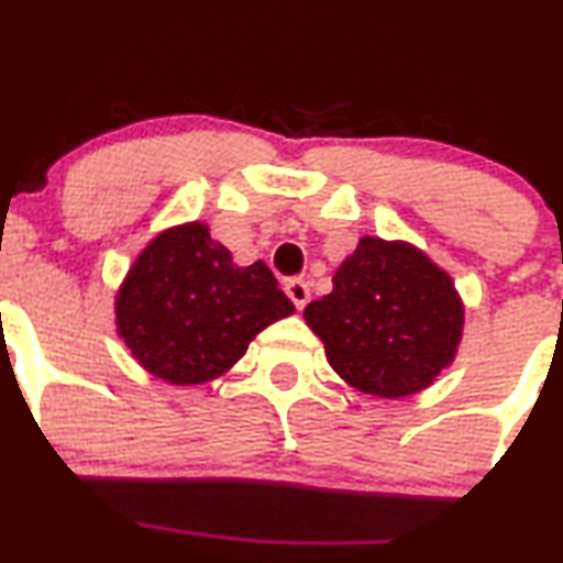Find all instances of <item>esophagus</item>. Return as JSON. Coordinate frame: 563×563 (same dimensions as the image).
Instances as JSON below:
<instances>
[{
	"label": "esophagus",
	"instance_id": "1",
	"mask_svg": "<svg viewBox=\"0 0 563 563\" xmlns=\"http://www.w3.org/2000/svg\"><path fill=\"white\" fill-rule=\"evenodd\" d=\"M286 294H288V299L296 303V309H303L311 299L309 283L301 280V277H294V280L286 283Z\"/></svg>",
	"mask_w": 563,
	"mask_h": 563
}]
</instances>
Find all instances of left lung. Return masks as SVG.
Returning a JSON list of instances; mask_svg holds the SVG:
<instances>
[{
	"instance_id": "1",
	"label": "left lung",
	"mask_w": 563,
	"mask_h": 563,
	"mask_svg": "<svg viewBox=\"0 0 563 563\" xmlns=\"http://www.w3.org/2000/svg\"><path fill=\"white\" fill-rule=\"evenodd\" d=\"M330 367L351 388L404 398L430 388L456 358L464 303L451 275L406 241L364 235L303 309Z\"/></svg>"
}]
</instances>
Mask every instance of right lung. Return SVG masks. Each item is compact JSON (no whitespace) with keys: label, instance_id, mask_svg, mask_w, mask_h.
Wrapping results in <instances>:
<instances>
[{"label":"right lung","instance_id":"obj_1","mask_svg":"<svg viewBox=\"0 0 563 563\" xmlns=\"http://www.w3.org/2000/svg\"><path fill=\"white\" fill-rule=\"evenodd\" d=\"M294 311L267 264L239 267L199 220L148 241L114 296L118 335L170 385L225 375L256 333Z\"/></svg>","mask_w":563,"mask_h":563}]
</instances>
